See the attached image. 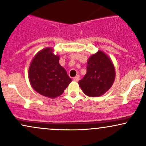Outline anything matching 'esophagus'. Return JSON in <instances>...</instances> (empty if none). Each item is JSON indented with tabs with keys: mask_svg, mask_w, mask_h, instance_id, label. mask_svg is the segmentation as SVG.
<instances>
[{
	"mask_svg": "<svg viewBox=\"0 0 146 146\" xmlns=\"http://www.w3.org/2000/svg\"><path fill=\"white\" fill-rule=\"evenodd\" d=\"M73 80H74V81L75 82H78L79 80H80V76L79 75H77V76H75L74 78H73Z\"/></svg>",
	"mask_w": 146,
	"mask_h": 146,
	"instance_id": "esophagus-1",
	"label": "esophagus"
}]
</instances>
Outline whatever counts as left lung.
I'll use <instances>...</instances> for the list:
<instances>
[{
    "mask_svg": "<svg viewBox=\"0 0 146 146\" xmlns=\"http://www.w3.org/2000/svg\"><path fill=\"white\" fill-rule=\"evenodd\" d=\"M115 78V67L111 60L103 51H98L88 58L86 74L78 83L85 95L95 98L108 90Z\"/></svg>",
    "mask_w": 146,
    "mask_h": 146,
    "instance_id": "1",
    "label": "left lung"
}]
</instances>
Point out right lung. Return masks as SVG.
<instances>
[{
  "mask_svg": "<svg viewBox=\"0 0 146 146\" xmlns=\"http://www.w3.org/2000/svg\"><path fill=\"white\" fill-rule=\"evenodd\" d=\"M59 60L60 57L53 53V48H46L37 53L30 64V84L36 92L46 98L61 95L72 81L60 66Z\"/></svg>",
  "mask_w": 146,
  "mask_h": 146,
  "instance_id": "obj_1",
  "label": "right lung"
}]
</instances>
